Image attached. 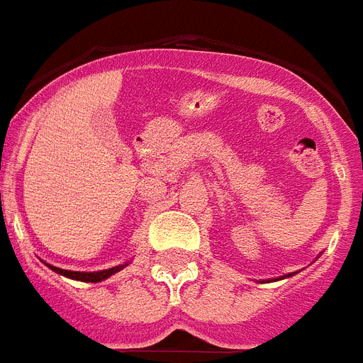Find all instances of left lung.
Segmentation results:
<instances>
[{
	"instance_id": "1",
	"label": "left lung",
	"mask_w": 363,
	"mask_h": 363,
	"mask_svg": "<svg viewBox=\"0 0 363 363\" xmlns=\"http://www.w3.org/2000/svg\"><path fill=\"white\" fill-rule=\"evenodd\" d=\"M291 275H294V274H289V275H285V277H291Z\"/></svg>"
}]
</instances>
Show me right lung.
<instances>
[{
	"instance_id": "obj_1",
	"label": "right lung",
	"mask_w": 363,
	"mask_h": 363,
	"mask_svg": "<svg viewBox=\"0 0 363 363\" xmlns=\"http://www.w3.org/2000/svg\"><path fill=\"white\" fill-rule=\"evenodd\" d=\"M46 266H48L50 269H54L56 274L65 275V277H69V279L84 281V283H99V281L108 279L110 275H114L116 272H120L121 268H125V264H123V266H114V268L101 269V272H71V269L56 268V266H50V264H46Z\"/></svg>"
}]
</instances>
